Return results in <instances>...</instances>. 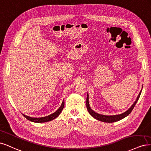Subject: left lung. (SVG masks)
I'll use <instances>...</instances> for the list:
<instances>
[{
    "label": "left lung",
    "mask_w": 151,
    "mask_h": 151,
    "mask_svg": "<svg viewBox=\"0 0 151 151\" xmlns=\"http://www.w3.org/2000/svg\"><path fill=\"white\" fill-rule=\"evenodd\" d=\"M141 91H142V90H141V91H140L139 95L137 96V99H136V100L135 101L133 105L131 106L127 111H125V112L123 114L116 115H101L98 113H96L95 111L91 110V109L90 106L89 101H88V94H87V97H86V108H87V110H88V111L89 112V114L95 119L101 121V122H109V123L115 122H117L121 119L125 118V116H127L131 113V111H132L135 104H137V102L139 99L140 95L141 94Z\"/></svg>",
    "instance_id": "1"
}]
</instances>
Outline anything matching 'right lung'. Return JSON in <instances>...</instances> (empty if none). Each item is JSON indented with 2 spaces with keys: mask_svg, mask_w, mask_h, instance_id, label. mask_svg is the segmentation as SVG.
I'll return each mask as SVG.
<instances>
[{
  "mask_svg": "<svg viewBox=\"0 0 151 151\" xmlns=\"http://www.w3.org/2000/svg\"><path fill=\"white\" fill-rule=\"evenodd\" d=\"M64 106H65V102H64V100H63V101L62 102V104L60 106V107L55 112H54L53 114L48 115V116H43V117H40V118H35V117H31V116H27V115H24V116L25 117L26 119H27L28 120H30L31 122H36V123H42V122H49V121H51L53 119H56V117H58V116L61 113V111L63 109V108H64Z\"/></svg>",
  "mask_w": 151,
  "mask_h": 151,
  "instance_id": "add662e5",
  "label": "right lung"
}]
</instances>
